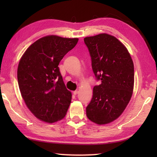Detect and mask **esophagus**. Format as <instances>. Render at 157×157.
Here are the masks:
<instances>
[{
	"label": "esophagus",
	"mask_w": 157,
	"mask_h": 157,
	"mask_svg": "<svg viewBox=\"0 0 157 157\" xmlns=\"http://www.w3.org/2000/svg\"><path fill=\"white\" fill-rule=\"evenodd\" d=\"M78 93H79L78 90H75V91H73V94H74V95H77V94H78Z\"/></svg>",
	"instance_id": "esophagus-1"
}]
</instances>
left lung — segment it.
<instances>
[{
  "instance_id": "8db88e82",
  "label": "left lung",
  "mask_w": 157,
  "mask_h": 157,
  "mask_svg": "<svg viewBox=\"0 0 157 157\" xmlns=\"http://www.w3.org/2000/svg\"><path fill=\"white\" fill-rule=\"evenodd\" d=\"M94 75L101 84L94 87L86 116L98 124L115 121L131 99L134 82V63L126 47L115 36L100 34L85 37Z\"/></svg>"
}]
</instances>
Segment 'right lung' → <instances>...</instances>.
Instances as JSON below:
<instances>
[{"label": "right lung", "instance_id": "1", "mask_svg": "<svg viewBox=\"0 0 157 157\" xmlns=\"http://www.w3.org/2000/svg\"><path fill=\"white\" fill-rule=\"evenodd\" d=\"M78 41V38L44 36L32 44L21 58L18 86L26 106L39 120L52 123L66 116L72 94L66 88L58 66Z\"/></svg>", "mask_w": 157, "mask_h": 157}]
</instances>
